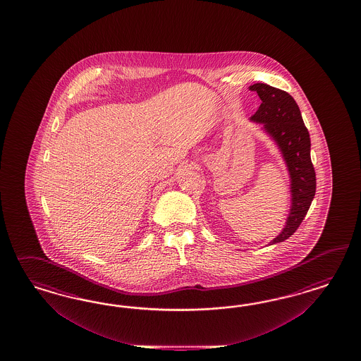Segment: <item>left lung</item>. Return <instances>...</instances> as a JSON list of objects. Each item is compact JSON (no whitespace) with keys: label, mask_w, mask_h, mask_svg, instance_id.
I'll list each match as a JSON object with an SVG mask.
<instances>
[{"label":"left lung","mask_w":361,"mask_h":361,"mask_svg":"<svg viewBox=\"0 0 361 361\" xmlns=\"http://www.w3.org/2000/svg\"><path fill=\"white\" fill-rule=\"evenodd\" d=\"M250 90L262 100L252 119L263 123L264 130L278 142L291 176L293 208L283 231L270 242L274 245L291 237L300 226L317 192V175L310 154V133L294 98L266 83H255Z\"/></svg>","instance_id":"obj_1"}]
</instances>
